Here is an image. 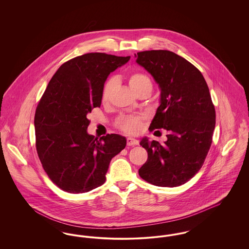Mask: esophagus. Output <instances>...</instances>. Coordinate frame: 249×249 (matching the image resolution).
Instances as JSON below:
<instances>
[{
	"mask_svg": "<svg viewBox=\"0 0 249 249\" xmlns=\"http://www.w3.org/2000/svg\"><path fill=\"white\" fill-rule=\"evenodd\" d=\"M139 142H138V140H136V139H134V138H131V137H128L127 138V144L128 145H136V144H138Z\"/></svg>",
	"mask_w": 249,
	"mask_h": 249,
	"instance_id": "obj_1",
	"label": "esophagus"
}]
</instances>
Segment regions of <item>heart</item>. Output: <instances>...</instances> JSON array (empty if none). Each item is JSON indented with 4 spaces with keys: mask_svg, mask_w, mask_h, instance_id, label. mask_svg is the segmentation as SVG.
I'll return each mask as SVG.
<instances>
[{
    "mask_svg": "<svg viewBox=\"0 0 249 249\" xmlns=\"http://www.w3.org/2000/svg\"><path fill=\"white\" fill-rule=\"evenodd\" d=\"M116 82L115 80L111 79L108 80L103 89V102L107 103L112 95V92L115 89ZM129 85L130 89L136 92L143 88H152V84L148 76L142 72H132L129 76ZM119 128L127 133H137L139 132L142 127V118L136 116V117H127L123 118L119 121Z\"/></svg>",
    "mask_w": 249,
    "mask_h": 249,
    "instance_id": "b5f03b06",
    "label": "heart"
}]
</instances>
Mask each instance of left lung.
I'll use <instances>...</instances> for the list:
<instances>
[{"label":"left lung","mask_w":249,"mask_h":249,"mask_svg":"<svg viewBox=\"0 0 249 249\" xmlns=\"http://www.w3.org/2000/svg\"><path fill=\"white\" fill-rule=\"evenodd\" d=\"M135 58L160 91L149 129L168 130L163 143L141 140L148 158L139 176L159 187L181 186L201 169L212 143L215 112L208 86L201 71L172 51H142Z\"/></svg>","instance_id":"left-lung-1"}]
</instances>
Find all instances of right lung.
Segmentation results:
<instances>
[{
  "instance_id": "obj_1",
  "label": "right lung",
  "mask_w": 249,
  "mask_h": 249,
  "mask_svg": "<svg viewBox=\"0 0 249 249\" xmlns=\"http://www.w3.org/2000/svg\"><path fill=\"white\" fill-rule=\"evenodd\" d=\"M130 58L88 53L63 63L49 81L36 108V150L60 190L83 193L102 186L111 160L125 148L127 140L119 134H89L87 116L101 107L110 72Z\"/></svg>"
}]
</instances>
